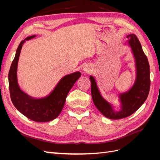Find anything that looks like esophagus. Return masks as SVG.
Wrapping results in <instances>:
<instances>
[{
    "mask_svg": "<svg viewBox=\"0 0 160 160\" xmlns=\"http://www.w3.org/2000/svg\"><path fill=\"white\" fill-rule=\"evenodd\" d=\"M83 72H85V73H89V72L91 71V67L89 65H85L83 67Z\"/></svg>",
    "mask_w": 160,
    "mask_h": 160,
    "instance_id": "obj_1",
    "label": "esophagus"
}]
</instances>
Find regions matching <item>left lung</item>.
Instances as JSON below:
<instances>
[{
    "label": "left lung",
    "instance_id": "left-lung-1",
    "mask_svg": "<svg viewBox=\"0 0 160 160\" xmlns=\"http://www.w3.org/2000/svg\"><path fill=\"white\" fill-rule=\"evenodd\" d=\"M135 62L136 77L129 91L119 95L121 109L115 111L113 107L101 96L95 79L90 76L91 96L95 107L105 117L111 119L127 118L135 112L146 100L150 88V72L148 58L143 51L138 38L134 34L127 36Z\"/></svg>",
    "mask_w": 160,
    "mask_h": 160
}]
</instances>
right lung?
I'll return each instance as SVG.
<instances>
[{
  "label": "right lung",
  "mask_w": 160,
  "mask_h": 160,
  "mask_svg": "<svg viewBox=\"0 0 160 160\" xmlns=\"http://www.w3.org/2000/svg\"><path fill=\"white\" fill-rule=\"evenodd\" d=\"M27 37L19 44L16 55L8 72L9 91L12 102L18 111L31 120L37 122H47L57 118L63 108L70 89L79 78L81 72L77 71L64 76L50 94L36 99L22 91L18 84L17 65L22 47L25 41L35 37Z\"/></svg>",
  "instance_id": "add662e5"
}]
</instances>
